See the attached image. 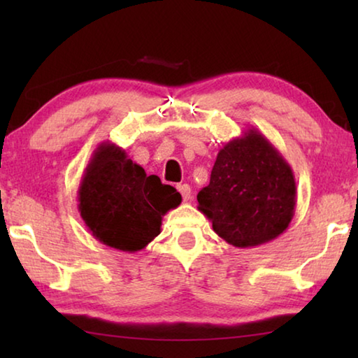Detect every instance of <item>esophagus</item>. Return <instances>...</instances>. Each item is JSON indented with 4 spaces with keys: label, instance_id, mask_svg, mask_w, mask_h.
<instances>
[{
    "label": "esophagus",
    "instance_id": "34e87169",
    "mask_svg": "<svg viewBox=\"0 0 358 358\" xmlns=\"http://www.w3.org/2000/svg\"><path fill=\"white\" fill-rule=\"evenodd\" d=\"M177 189L180 191L181 197H183V201H185V202L189 201V199H191V186H189V185H186V183H183V185H178V186H177Z\"/></svg>",
    "mask_w": 358,
    "mask_h": 358
}]
</instances>
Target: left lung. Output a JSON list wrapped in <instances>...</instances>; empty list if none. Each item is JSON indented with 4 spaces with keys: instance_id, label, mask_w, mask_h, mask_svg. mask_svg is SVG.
<instances>
[{
    "instance_id": "obj_1",
    "label": "left lung",
    "mask_w": 358,
    "mask_h": 358,
    "mask_svg": "<svg viewBox=\"0 0 358 358\" xmlns=\"http://www.w3.org/2000/svg\"><path fill=\"white\" fill-rule=\"evenodd\" d=\"M197 202L222 240L235 248H254L289 227L295 213V177L268 138L250 128L220 150Z\"/></svg>"
}]
</instances>
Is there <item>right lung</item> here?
I'll list each match as a JSON object with an SVG mask.
<instances>
[{
    "instance_id": "add662e5",
    "label": "right lung",
    "mask_w": 358,
    "mask_h": 358,
    "mask_svg": "<svg viewBox=\"0 0 358 358\" xmlns=\"http://www.w3.org/2000/svg\"><path fill=\"white\" fill-rule=\"evenodd\" d=\"M78 211L85 226L115 250L137 252L161 232L162 216L181 196L159 177L147 175L123 148L102 142L78 186Z\"/></svg>"
}]
</instances>
